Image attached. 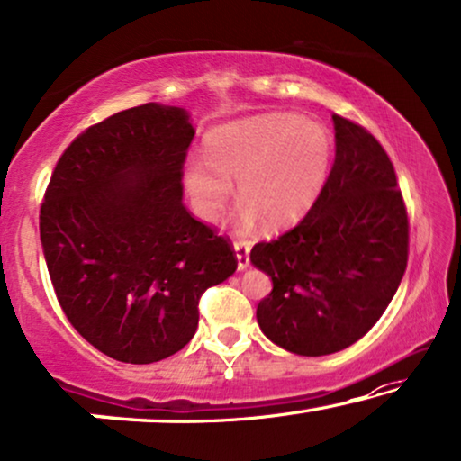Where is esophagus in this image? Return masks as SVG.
Instances as JSON below:
<instances>
[{
	"label": "esophagus",
	"mask_w": 461,
	"mask_h": 461,
	"mask_svg": "<svg viewBox=\"0 0 461 461\" xmlns=\"http://www.w3.org/2000/svg\"><path fill=\"white\" fill-rule=\"evenodd\" d=\"M235 256H237V268L239 270H245L249 267V249L251 245L248 241H235Z\"/></svg>",
	"instance_id": "1"
}]
</instances>
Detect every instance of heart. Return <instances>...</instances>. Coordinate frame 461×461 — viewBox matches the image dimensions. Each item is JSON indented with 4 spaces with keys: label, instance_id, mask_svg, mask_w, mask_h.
I'll list each match as a JSON object with an SVG mask.
<instances>
[{
    "label": "heart",
    "instance_id": "heart-1",
    "mask_svg": "<svg viewBox=\"0 0 461 461\" xmlns=\"http://www.w3.org/2000/svg\"><path fill=\"white\" fill-rule=\"evenodd\" d=\"M207 159L185 163V188L194 212L218 220L237 186L243 226L258 218L270 230L298 224L317 203L330 178L333 138L323 123L295 115H258L213 130Z\"/></svg>",
    "mask_w": 461,
    "mask_h": 461
}]
</instances>
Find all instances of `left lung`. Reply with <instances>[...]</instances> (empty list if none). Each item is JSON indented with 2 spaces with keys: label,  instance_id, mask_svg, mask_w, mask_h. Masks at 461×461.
I'll use <instances>...</instances> for the list:
<instances>
[{
  "label": "left lung",
  "instance_id": "1",
  "mask_svg": "<svg viewBox=\"0 0 461 461\" xmlns=\"http://www.w3.org/2000/svg\"><path fill=\"white\" fill-rule=\"evenodd\" d=\"M336 161L317 203L249 260L273 281L258 304L264 336L302 357L348 348L377 323L401 285L409 220L382 144L333 115Z\"/></svg>",
  "mask_w": 461,
  "mask_h": 461
}]
</instances>
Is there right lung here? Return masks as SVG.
<instances>
[{"mask_svg":"<svg viewBox=\"0 0 461 461\" xmlns=\"http://www.w3.org/2000/svg\"><path fill=\"white\" fill-rule=\"evenodd\" d=\"M193 136L180 106H134L75 138L50 178L40 237L56 298L115 361L185 348L201 294L237 270L230 243L182 203Z\"/></svg>","mask_w":461,"mask_h":461,"instance_id":"1","label":"right lung"}]
</instances>
